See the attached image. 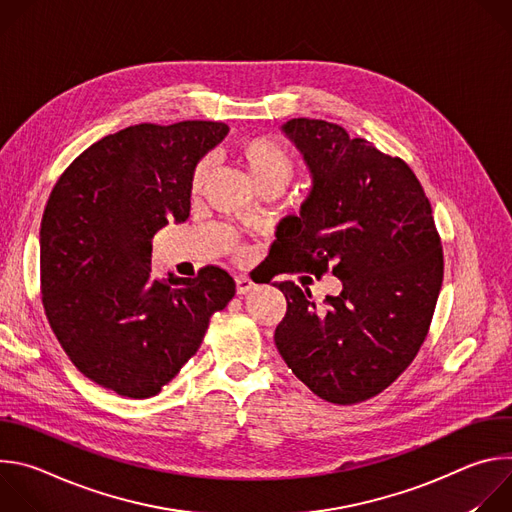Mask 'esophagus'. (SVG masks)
<instances>
[{"instance_id":"34e87169","label":"esophagus","mask_w":512,"mask_h":512,"mask_svg":"<svg viewBox=\"0 0 512 512\" xmlns=\"http://www.w3.org/2000/svg\"><path fill=\"white\" fill-rule=\"evenodd\" d=\"M237 294L239 296H245V294H249V291H253L257 285L247 277V275H237Z\"/></svg>"}]
</instances>
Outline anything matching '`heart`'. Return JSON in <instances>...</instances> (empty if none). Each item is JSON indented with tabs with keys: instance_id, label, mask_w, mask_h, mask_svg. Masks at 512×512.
I'll use <instances>...</instances> for the list:
<instances>
[{
	"instance_id": "heart-1",
	"label": "heart",
	"mask_w": 512,
	"mask_h": 512,
	"mask_svg": "<svg viewBox=\"0 0 512 512\" xmlns=\"http://www.w3.org/2000/svg\"><path fill=\"white\" fill-rule=\"evenodd\" d=\"M235 158L261 190L267 186L283 190L298 172L296 156L273 135H255L235 143ZM208 178V162H198L190 176V192L198 194Z\"/></svg>"
}]
</instances>
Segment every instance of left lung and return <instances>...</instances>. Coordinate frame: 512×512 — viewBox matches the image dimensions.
I'll list each match as a JSON object with an SVG mask.
<instances>
[{"label": "left lung", "mask_w": 512, "mask_h": 512, "mask_svg": "<svg viewBox=\"0 0 512 512\" xmlns=\"http://www.w3.org/2000/svg\"><path fill=\"white\" fill-rule=\"evenodd\" d=\"M283 133L312 172L300 216L279 223V273L332 271L338 296L277 281L287 312L275 346L312 393L354 405L385 391L417 356L444 281L431 204L413 170L322 119H289Z\"/></svg>", "instance_id": "1"}]
</instances>
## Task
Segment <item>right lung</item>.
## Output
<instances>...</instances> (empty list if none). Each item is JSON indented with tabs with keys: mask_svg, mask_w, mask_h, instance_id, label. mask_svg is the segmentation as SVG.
I'll return each instance as SVG.
<instances>
[{
	"mask_svg": "<svg viewBox=\"0 0 512 512\" xmlns=\"http://www.w3.org/2000/svg\"><path fill=\"white\" fill-rule=\"evenodd\" d=\"M218 121L139 123L87 148L58 178L40 225L52 332L93 383L129 399L162 391L235 296L221 267L152 275V239L190 214V176L227 135Z\"/></svg>",
	"mask_w": 512,
	"mask_h": 512,
	"instance_id": "add662e5",
	"label": "right lung"
}]
</instances>
